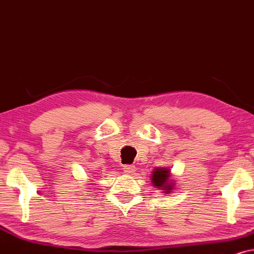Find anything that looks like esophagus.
Instances as JSON below:
<instances>
[{
  "label": "esophagus",
  "instance_id": "obj_1",
  "mask_svg": "<svg viewBox=\"0 0 254 254\" xmlns=\"http://www.w3.org/2000/svg\"><path fill=\"white\" fill-rule=\"evenodd\" d=\"M123 170L124 172H127V173H134V171H136V167L133 166V165H124L123 166Z\"/></svg>",
  "mask_w": 254,
  "mask_h": 254
}]
</instances>
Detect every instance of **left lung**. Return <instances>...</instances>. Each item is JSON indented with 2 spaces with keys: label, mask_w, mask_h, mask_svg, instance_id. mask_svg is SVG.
I'll list each match as a JSON object with an SVG mask.
<instances>
[{
  "label": "left lung",
  "mask_w": 254,
  "mask_h": 254,
  "mask_svg": "<svg viewBox=\"0 0 254 254\" xmlns=\"http://www.w3.org/2000/svg\"><path fill=\"white\" fill-rule=\"evenodd\" d=\"M170 171L166 168H158V170L153 171L152 173V182L155 187L158 188H165V192L171 191V185H170Z\"/></svg>",
  "instance_id": "8db88e82"
}]
</instances>
